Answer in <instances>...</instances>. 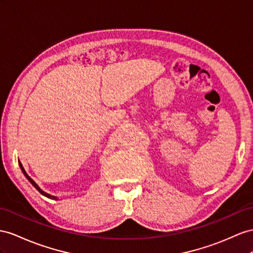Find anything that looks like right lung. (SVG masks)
Masks as SVG:
<instances>
[{"label":"right lung","mask_w":253,"mask_h":253,"mask_svg":"<svg viewBox=\"0 0 253 253\" xmlns=\"http://www.w3.org/2000/svg\"><path fill=\"white\" fill-rule=\"evenodd\" d=\"M19 166H20V169H21V171H22V173L24 174V176L25 177H27L28 179H29V182L32 184V185H33L34 187H35V188L38 190V191H40L42 194V196H44V197H47V198H49V199H52V200H59V199H57L56 197H54V196H51V194H49V193H47V192H44V191H42L41 188H40V186H38L35 182H34V180L33 179H32L29 175H28V173L27 172H25V170H24V168L22 167V164L20 163V161H19Z\"/></svg>","instance_id":"1"}]
</instances>
